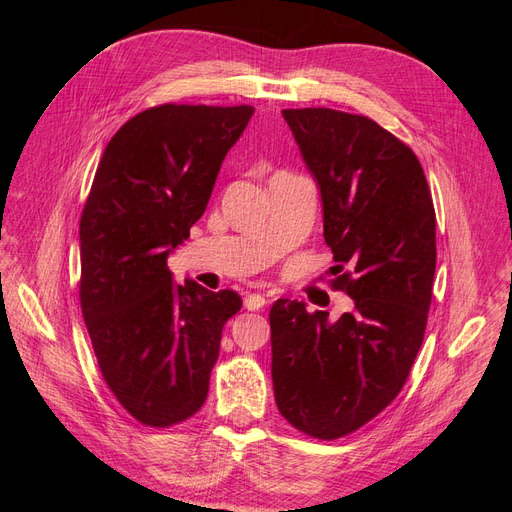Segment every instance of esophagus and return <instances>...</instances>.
<instances>
[{"mask_svg":"<svg viewBox=\"0 0 512 512\" xmlns=\"http://www.w3.org/2000/svg\"><path fill=\"white\" fill-rule=\"evenodd\" d=\"M265 305H267V299L262 297V294L254 292V294H247V297H245V307L250 309V312H258V309H262Z\"/></svg>","mask_w":512,"mask_h":512,"instance_id":"34e87169","label":"esophagus"}]
</instances>
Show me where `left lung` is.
<instances>
[{
  "label": "left lung",
  "instance_id": "1",
  "mask_svg": "<svg viewBox=\"0 0 512 512\" xmlns=\"http://www.w3.org/2000/svg\"><path fill=\"white\" fill-rule=\"evenodd\" d=\"M282 115L320 185L331 288L354 309L329 322L305 303H273L275 404L305 436L337 440L376 418L410 376L436 273V209L414 151L374 119L322 106Z\"/></svg>",
  "mask_w": 512,
  "mask_h": 512
}]
</instances>
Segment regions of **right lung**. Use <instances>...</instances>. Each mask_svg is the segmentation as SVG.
<instances>
[{
    "mask_svg": "<svg viewBox=\"0 0 512 512\" xmlns=\"http://www.w3.org/2000/svg\"><path fill=\"white\" fill-rule=\"evenodd\" d=\"M254 106L160 104L106 145L81 213L79 299L100 374L147 427L203 408L235 290L173 284L168 254L205 213Z\"/></svg>",
    "mask_w": 512,
    "mask_h": 512,
    "instance_id": "add662e5",
    "label": "right lung"
}]
</instances>
